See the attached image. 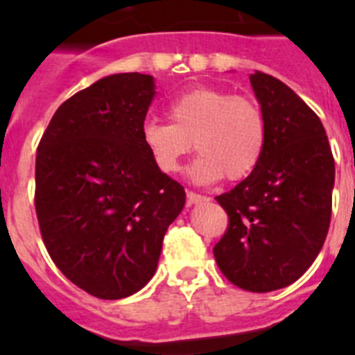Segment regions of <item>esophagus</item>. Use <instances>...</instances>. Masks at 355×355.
<instances>
[{
    "label": "esophagus",
    "instance_id": "obj_1",
    "mask_svg": "<svg viewBox=\"0 0 355 355\" xmlns=\"http://www.w3.org/2000/svg\"><path fill=\"white\" fill-rule=\"evenodd\" d=\"M205 200H208V197L206 196H200V193H196V192H187L188 205H199V202H205Z\"/></svg>",
    "mask_w": 355,
    "mask_h": 355
}]
</instances>
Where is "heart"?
Instances as JSON below:
<instances>
[{
	"mask_svg": "<svg viewBox=\"0 0 355 355\" xmlns=\"http://www.w3.org/2000/svg\"><path fill=\"white\" fill-rule=\"evenodd\" d=\"M168 122L147 121L142 142L153 165L163 174H175L193 150L200 156L190 168L196 183L249 178L266 147V119L258 101L215 87H193L174 97Z\"/></svg>",
	"mask_w": 355,
	"mask_h": 355,
	"instance_id": "heart-1",
	"label": "heart"
}]
</instances>
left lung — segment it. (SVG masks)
<instances>
[{
  "label": "left lung",
  "mask_w": 355,
  "mask_h": 355,
  "mask_svg": "<svg viewBox=\"0 0 355 355\" xmlns=\"http://www.w3.org/2000/svg\"><path fill=\"white\" fill-rule=\"evenodd\" d=\"M250 83L266 119V147L249 178L215 197L229 224L213 254L234 286L266 293L295 283L322 250L334 158L318 115L288 85L259 71Z\"/></svg>",
  "instance_id": "left-lung-1"
}]
</instances>
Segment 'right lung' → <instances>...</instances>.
Returning a JSON list of instances; mask_svg holds the SVG:
<instances>
[{"mask_svg":"<svg viewBox=\"0 0 355 355\" xmlns=\"http://www.w3.org/2000/svg\"><path fill=\"white\" fill-rule=\"evenodd\" d=\"M153 99L149 74L103 78L62 103L37 149L44 245L62 274L97 299H124L149 283L184 206V188L144 147Z\"/></svg>","mask_w":355,"mask_h":355,"instance_id":"right-lung-1","label":"right lung"}]
</instances>
